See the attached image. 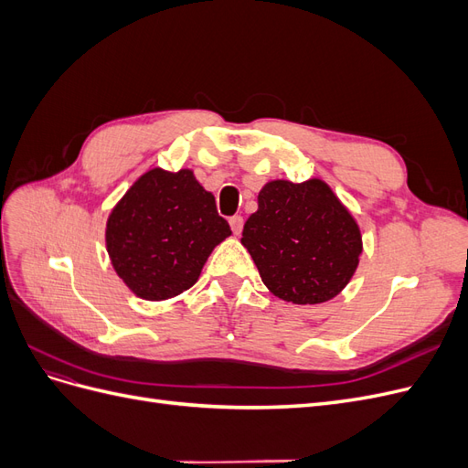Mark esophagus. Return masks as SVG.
Here are the masks:
<instances>
[{"label": "esophagus", "mask_w": 468, "mask_h": 468, "mask_svg": "<svg viewBox=\"0 0 468 468\" xmlns=\"http://www.w3.org/2000/svg\"><path fill=\"white\" fill-rule=\"evenodd\" d=\"M230 229H232V232L238 236L239 232H242V229H244V218L239 217V215H234V217L230 218Z\"/></svg>", "instance_id": "34e87169"}]
</instances>
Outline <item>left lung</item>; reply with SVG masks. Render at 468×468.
Wrapping results in <instances>:
<instances>
[{"label":"left lung","instance_id":"left-lung-1","mask_svg":"<svg viewBox=\"0 0 468 468\" xmlns=\"http://www.w3.org/2000/svg\"><path fill=\"white\" fill-rule=\"evenodd\" d=\"M242 244L265 287L294 304L334 299L363 250L357 222L320 179L269 181L244 224Z\"/></svg>","mask_w":468,"mask_h":468}]
</instances>
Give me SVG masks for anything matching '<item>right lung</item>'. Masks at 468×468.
Masks as SVG:
<instances>
[{
  "instance_id": "1",
  "label": "right lung",
  "mask_w": 468,
  "mask_h": 468,
  "mask_svg": "<svg viewBox=\"0 0 468 468\" xmlns=\"http://www.w3.org/2000/svg\"><path fill=\"white\" fill-rule=\"evenodd\" d=\"M230 234L191 169L155 167L112 208L105 238L126 287L140 299L165 301L195 285L210 251Z\"/></svg>"
}]
</instances>
